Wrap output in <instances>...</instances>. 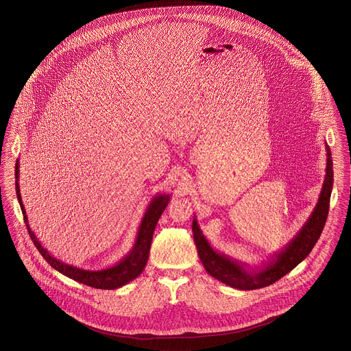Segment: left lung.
I'll use <instances>...</instances> for the list:
<instances>
[{"instance_id": "1", "label": "left lung", "mask_w": 351, "mask_h": 351, "mask_svg": "<svg viewBox=\"0 0 351 351\" xmlns=\"http://www.w3.org/2000/svg\"><path fill=\"white\" fill-rule=\"evenodd\" d=\"M325 147L327 152L325 181L313 213L311 214L306 224L302 227L298 234L287 245V247L271 256V261H269L264 267L258 270H247L243 264L217 252L210 247L209 242L203 236L197 226V219L193 221V233L197 255L200 257V261L203 263L206 273L232 288L241 291H254L258 288H265L267 285L278 282L308 256L325 227L334 184L331 151L327 143H325Z\"/></svg>"}]
</instances>
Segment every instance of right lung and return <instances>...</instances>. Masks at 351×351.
<instances>
[{
  "mask_svg": "<svg viewBox=\"0 0 351 351\" xmlns=\"http://www.w3.org/2000/svg\"><path fill=\"white\" fill-rule=\"evenodd\" d=\"M15 188H16V197L20 206H21V212L24 215V222L26 224V228L29 232V236L32 241L34 242L35 247L38 248V251L42 254V256L47 260V263L56 269L60 274L69 276L71 279L76 280L78 282H82L88 287H93L96 289H117L120 288L129 282H132L133 279H136L139 276V274L143 271L145 266L147 265V260L149 255V250H151V242L154 237V228L156 224L158 222L161 214L163 213L165 208L169 204L170 195L163 194L154 197L151 202V204L145 210V217L141 222L139 230H138L137 239L133 245V248L129 251L128 255L123 257L117 265L104 269V270H84V269H78L76 266L69 265L64 264L60 260H57L56 257L51 256V254L42 246V243L35 237L34 233L29 227L27 222V217H26L25 208L21 200L20 195V186H19V160L16 161L15 166Z\"/></svg>",
  "mask_w": 351,
  "mask_h": 351,
  "instance_id": "add662e5",
  "label": "right lung"
}]
</instances>
